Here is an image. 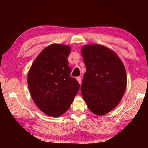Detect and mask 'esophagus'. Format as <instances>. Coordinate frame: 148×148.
<instances>
[{
	"label": "esophagus",
	"instance_id": "1",
	"mask_svg": "<svg viewBox=\"0 0 148 148\" xmlns=\"http://www.w3.org/2000/svg\"><path fill=\"white\" fill-rule=\"evenodd\" d=\"M76 79H77V82H78V83H79V84H81V82H82V79H81V77H77V78H76Z\"/></svg>",
	"mask_w": 148,
	"mask_h": 148
}]
</instances>
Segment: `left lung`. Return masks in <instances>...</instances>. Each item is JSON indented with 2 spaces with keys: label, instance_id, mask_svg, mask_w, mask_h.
I'll return each mask as SVG.
<instances>
[{
  "label": "left lung",
  "instance_id": "8db88e82",
  "mask_svg": "<svg viewBox=\"0 0 148 148\" xmlns=\"http://www.w3.org/2000/svg\"><path fill=\"white\" fill-rule=\"evenodd\" d=\"M82 55L86 66L81 86L82 97L90 111L104 116L116 108L125 93V66L116 52L103 45H85Z\"/></svg>",
  "mask_w": 148,
  "mask_h": 148
}]
</instances>
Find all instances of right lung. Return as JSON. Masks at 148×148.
<instances>
[{"instance_id": "obj_1", "label": "right lung", "mask_w": 148, "mask_h": 148, "mask_svg": "<svg viewBox=\"0 0 148 148\" xmlns=\"http://www.w3.org/2000/svg\"><path fill=\"white\" fill-rule=\"evenodd\" d=\"M69 45L53 44L42 50L27 74L30 94L37 107L50 117L62 116L73 102L79 89L71 76Z\"/></svg>"}]
</instances>
